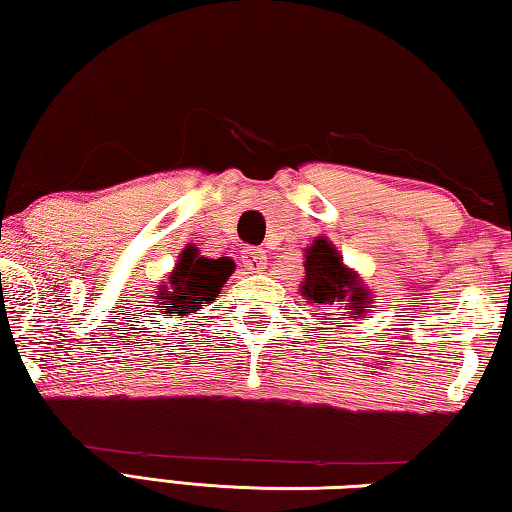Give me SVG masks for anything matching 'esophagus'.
<instances>
[{"label": "esophagus", "mask_w": 512, "mask_h": 512, "mask_svg": "<svg viewBox=\"0 0 512 512\" xmlns=\"http://www.w3.org/2000/svg\"><path fill=\"white\" fill-rule=\"evenodd\" d=\"M266 253L262 248H246L244 253H241V264H244L246 271L250 273H259L262 268H266Z\"/></svg>", "instance_id": "1"}]
</instances>
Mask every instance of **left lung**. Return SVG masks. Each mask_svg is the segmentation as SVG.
I'll list each match as a JSON object with an SVG mask.
<instances>
[{
  "mask_svg": "<svg viewBox=\"0 0 512 512\" xmlns=\"http://www.w3.org/2000/svg\"><path fill=\"white\" fill-rule=\"evenodd\" d=\"M302 266H305V275L300 282V296L307 302L339 307L341 311L336 316L370 318V307L375 302L372 289H368V284L354 268L345 266L343 255L327 237H316L314 244L305 248Z\"/></svg>",
  "mask_w": 512,
  "mask_h": 512,
  "instance_id": "8db88e82",
  "label": "left lung"
}]
</instances>
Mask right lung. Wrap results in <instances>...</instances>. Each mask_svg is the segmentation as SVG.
Here are the masks:
<instances>
[{"label": "right lung", "mask_w": 512, "mask_h": 512, "mask_svg": "<svg viewBox=\"0 0 512 512\" xmlns=\"http://www.w3.org/2000/svg\"><path fill=\"white\" fill-rule=\"evenodd\" d=\"M232 273H235V262L230 257L207 259L198 255L194 246H187L167 282L160 284L153 298L167 316L187 318L214 302Z\"/></svg>", "instance_id": "right-lung-1"}]
</instances>
